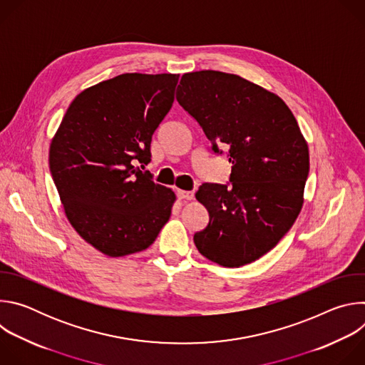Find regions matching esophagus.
Segmentation results:
<instances>
[{"label": "esophagus", "instance_id": "34e87169", "mask_svg": "<svg viewBox=\"0 0 365 365\" xmlns=\"http://www.w3.org/2000/svg\"><path fill=\"white\" fill-rule=\"evenodd\" d=\"M176 195H178V197H179V199H182V200H190V199H193V192H190V190H182V189H178Z\"/></svg>", "mask_w": 365, "mask_h": 365}]
</instances>
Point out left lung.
I'll return each mask as SVG.
<instances>
[{"label": "left lung", "instance_id": "8db88e82", "mask_svg": "<svg viewBox=\"0 0 365 365\" xmlns=\"http://www.w3.org/2000/svg\"><path fill=\"white\" fill-rule=\"evenodd\" d=\"M176 99L214 153L228 148L232 165L228 185L203 183L195 195L210 214L195 245L224 267L252 263L277 245L302 210L307 143L280 96L238 75L185 73Z\"/></svg>", "mask_w": 365, "mask_h": 365}]
</instances>
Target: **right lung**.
Masks as SVG:
<instances>
[{
    "mask_svg": "<svg viewBox=\"0 0 365 365\" xmlns=\"http://www.w3.org/2000/svg\"><path fill=\"white\" fill-rule=\"evenodd\" d=\"M179 75L123 73L82 91L48 151L65 214L98 251L150 247L169 221L175 192L144 170L153 133L172 108Z\"/></svg>",
    "mask_w": 365,
    "mask_h": 365,
    "instance_id": "right-lung-1",
    "label": "right lung"
}]
</instances>
